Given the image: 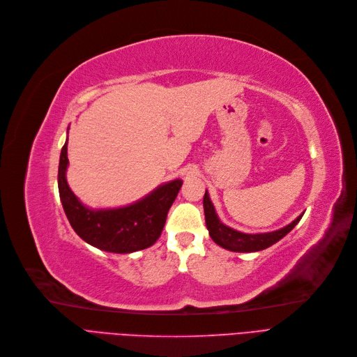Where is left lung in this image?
<instances>
[{"label": "left lung", "instance_id": "8db88e82", "mask_svg": "<svg viewBox=\"0 0 357 357\" xmlns=\"http://www.w3.org/2000/svg\"><path fill=\"white\" fill-rule=\"evenodd\" d=\"M203 209H205V220H206V227H208L211 238L219 247L229 251H235V252L261 251L264 248H268L270 245L276 244L283 238L284 235L289 234L296 227V224L299 222L303 215L301 213L295 220H292L289 225H286L280 229L271 231V232L247 234L225 225L222 220L219 219L208 190L205 192V196H203Z\"/></svg>", "mask_w": 357, "mask_h": 357}]
</instances>
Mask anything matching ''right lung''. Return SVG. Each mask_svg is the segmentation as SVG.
<instances>
[{"mask_svg":"<svg viewBox=\"0 0 357 357\" xmlns=\"http://www.w3.org/2000/svg\"><path fill=\"white\" fill-rule=\"evenodd\" d=\"M68 164L66 138L59 157L58 189L65 215L79 238L98 250L116 254L148 248L160 238L167 213L177 197L183 180L176 178L160 184L157 189L126 206L91 209L84 205L68 185Z\"/></svg>","mask_w":357,"mask_h":357,"instance_id":"1","label":"right lung"}]
</instances>
